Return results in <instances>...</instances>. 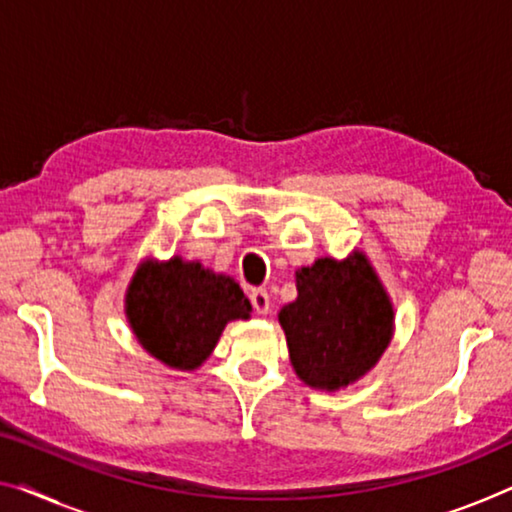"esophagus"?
Returning a JSON list of instances; mask_svg holds the SVG:
<instances>
[{
    "label": "esophagus",
    "mask_w": 512,
    "mask_h": 512,
    "mask_svg": "<svg viewBox=\"0 0 512 512\" xmlns=\"http://www.w3.org/2000/svg\"><path fill=\"white\" fill-rule=\"evenodd\" d=\"M250 303H253L257 315H266V312H269V308H271L269 294H266L264 289H253V292H250Z\"/></svg>",
    "instance_id": "1"
}]
</instances>
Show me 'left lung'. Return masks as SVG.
<instances>
[{
  "instance_id": "8db88e82",
  "label": "left lung",
  "mask_w": 512,
  "mask_h": 512,
  "mask_svg": "<svg viewBox=\"0 0 512 512\" xmlns=\"http://www.w3.org/2000/svg\"><path fill=\"white\" fill-rule=\"evenodd\" d=\"M296 292L278 312L296 377L335 393L368 375L395 331L393 301L368 255L354 250L301 266Z\"/></svg>"
}]
</instances>
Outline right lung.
<instances>
[{
	"label": "right lung",
	"mask_w": 512,
	"mask_h": 512,
	"mask_svg": "<svg viewBox=\"0 0 512 512\" xmlns=\"http://www.w3.org/2000/svg\"><path fill=\"white\" fill-rule=\"evenodd\" d=\"M250 312L239 282L179 255L137 264L124 299L126 322L140 347L181 372L200 368L225 326L250 319Z\"/></svg>",
	"instance_id": "right-lung-1"
}]
</instances>
